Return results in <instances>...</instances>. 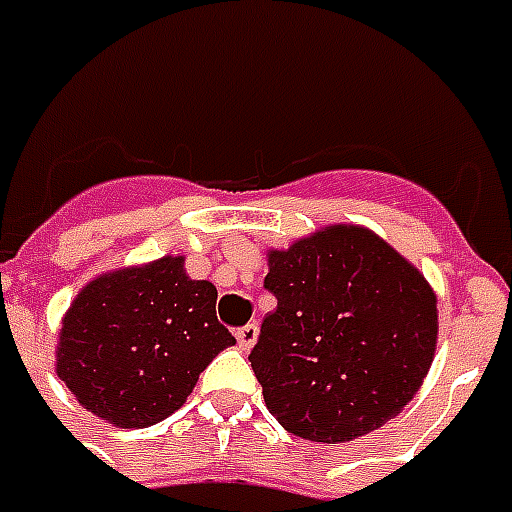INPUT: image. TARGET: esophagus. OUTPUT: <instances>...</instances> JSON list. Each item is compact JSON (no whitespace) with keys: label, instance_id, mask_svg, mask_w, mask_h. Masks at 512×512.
I'll return each mask as SVG.
<instances>
[{"label":"esophagus","instance_id":"esophagus-1","mask_svg":"<svg viewBox=\"0 0 512 512\" xmlns=\"http://www.w3.org/2000/svg\"><path fill=\"white\" fill-rule=\"evenodd\" d=\"M237 343H240V349L248 351L256 343V338H259V327L253 325V322H248V325H243L240 330H237Z\"/></svg>","mask_w":512,"mask_h":512}]
</instances>
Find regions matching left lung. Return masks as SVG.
Masks as SVG:
<instances>
[{
    "label": "left lung",
    "mask_w": 512,
    "mask_h": 512,
    "mask_svg": "<svg viewBox=\"0 0 512 512\" xmlns=\"http://www.w3.org/2000/svg\"><path fill=\"white\" fill-rule=\"evenodd\" d=\"M251 367L267 410L293 436L354 441L396 418L431 370L436 293L412 261L359 224L269 248Z\"/></svg>",
    "instance_id": "left-lung-1"
}]
</instances>
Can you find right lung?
I'll return each instance as SVG.
<instances>
[{
  "mask_svg": "<svg viewBox=\"0 0 512 512\" xmlns=\"http://www.w3.org/2000/svg\"><path fill=\"white\" fill-rule=\"evenodd\" d=\"M235 346L216 320V285L192 280L185 256L97 275L57 335V378L116 428H147L177 412L211 359Z\"/></svg>",
  "mask_w": 512,
  "mask_h": 512,
  "instance_id": "right-lung-1",
  "label": "right lung"
}]
</instances>
